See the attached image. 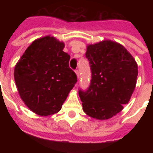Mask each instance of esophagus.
<instances>
[{
	"label": "esophagus",
	"mask_w": 153,
	"mask_h": 153,
	"mask_svg": "<svg viewBox=\"0 0 153 153\" xmlns=\"http://www.w3.org/2000/svg\"><path fill=\"white\" fill-rule=\"evenodd\" d=\"M75 73H76L77 77H78V79H79V71L78 70H75Z\"/></svg>",
	"instance_id": "esophagus-1"
}]
</instances>
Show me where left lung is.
<instances>
[{"mask_svg":"<svg viewBox=\"0 0 153 153\" xmlns=\"http://www.w3.org/2000/svg\"><path fill=\"white\" fill-rule=\"evenodd\" d=\"M92 73L86 91L79 89L83 110L97 120H108L127 104L137 83L138 65L120 44L104 40L87 47Z\"/></svg>","mask_w":153,"mask_h":153,"instance_id":"left-lung-1","label":"left lung"}]
</instances>
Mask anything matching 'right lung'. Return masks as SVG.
Listing matches in <instances>:
<instances>
[{
  "instance_id": "1",
  "label": "right lung",
  "mask_w": 153,
  "mask_h": 153,
  "mask_svg": "<svg viewBox=\"0 0 153 153\" xmlns=\"http://www.w3.org/2000/svg\"><path fill=\"white\" fill-rule=\"evenodd\" d=\"M65 44L46 36L33 41L26 49L14 71L19 96L32 111L42 116L60 111L77 82L69 66L70 56Z\"/></svg>"
}]
</instances>
